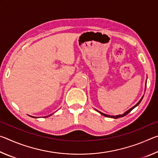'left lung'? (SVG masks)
Masks as SVG:
<instances>
[{"instance_id":"8db88e82","label":"left lung","mask_w":158,"mask_h":158,"mask_svg":"<svg viewBox=\"0 0 158 158\" xmlns=\"http://www.w3.org/2000/svg\"><path fill=\"white\" fill-rule=\"evenodd\" d=\"M142 99H143V97H142V98H141V100H140V101L137 104V105H136L135 106H133V107H132V108H131L130 109H129V110H128V111H127L126 112H125V113H124L123 114H122V115H118V116H109V115H106V114H103V113H102V112H100V111H98L99 112V113H100L102 115H103V116H106V117H110V118H121V117H123V116H126V115L127 114H129L130 113V112L131 111H132V109H134V108H135L136 107V106H138L139 105V103L141 102V100H142Z\"/></svg>"}]
</instances>
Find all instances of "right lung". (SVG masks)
Instances as JSON below:
<instances>
[{"label": "right lung", "mask_w": 158, "mask_h": 158, "mask_svg": "<svg viewBox=\"0 0 158 158\" xmlns=\"http://www.w3.org/2000/svg\"><path fill=\"white\" fill-rule=\"evenodd\" d=\"M48 116H46V117H48Z\"/></svg>", "instance_id": "obj_1"}]
</instances>
